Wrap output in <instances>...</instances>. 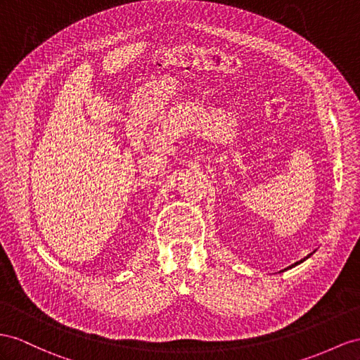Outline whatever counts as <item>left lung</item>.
<instances>
[{"mask_svg":"<svg viewBox=\"0 0 360 360\" xmlns=\"http://www.w3.org/2000/svg\"><path fill=\"white\" fill-rule=\"evenodd\" d=\"M310 255H311V254H309V255H307V257H306V259H309V257H310ZM306 259H304V260H306ZM304 260H300V262H297V263H295V264H292V266H289V268H285V269H284V271H288V269H290V268H293V266H297V264H300V263H302V262H304Z\"/></svg>","mask_w":360,"mask_h":360,"instance_id":"obj_1","label":"left lung"}]
</instances>
